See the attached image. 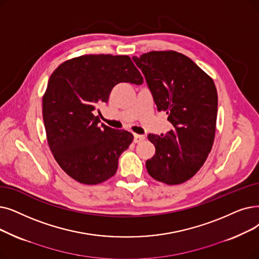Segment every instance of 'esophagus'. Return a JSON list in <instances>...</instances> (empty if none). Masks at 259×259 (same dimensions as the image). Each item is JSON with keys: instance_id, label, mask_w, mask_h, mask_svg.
<instances>
[{"instance_id": "1", "label": "esophagus", "mask_w": 259, "mask_h": 259, "mask_svg": "<svg viewBox=\"0 0 259 259\" xmlns=\"http://www.w3.org/2000/svg\"><path fill=\"white\" fill-rule=\"evenodd\" d=\"M145 140V136H142V134H134V143H141L142 141Z\"/></svg>"}]
</instances>
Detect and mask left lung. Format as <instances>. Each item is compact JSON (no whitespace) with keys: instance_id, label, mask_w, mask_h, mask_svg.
<instances>
[{"instance_id":"obj_1","label":"left lung","mask_w":259,"mask_h":259,"mask_svg":"<svg viewBox=\"0 0 259 259\" xmlns=\"http://www.w3.org/2000/svg\"><path fill=\"white\" fill-rule=\"evenodd\" d=\"M132 59L157 110L166 111L174 126L166 134H148L155 154L146 168L156 181L181 184L197 174L211 150L218 109L215 83L192 59L174 51Z\"/></svg>"}]
</instances>
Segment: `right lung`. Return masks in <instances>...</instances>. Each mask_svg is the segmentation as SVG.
Segmentation results:
<instances>
[{
    "mask_svg": "<svg viewBox=\"0 0 259 259\" xmlns=\"http://www.w3.org/2000/svg\"><path fill=\"white\" fill-rule=\"evenodd\" d=\"M142 84L128 56L85 55L60 64L43 96V120L55 160L77 182L93 185L113 177L133 134L99 123L93 112L116 84Z\"/></svg>",
    "mask_w": 259,
    "mask_h": 259,
    "instance_id": "obj_1",
    "label": "right lung"
}]
</instances>
